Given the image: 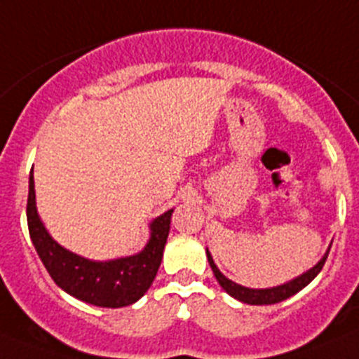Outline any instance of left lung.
<instances>
[{
  "label": "left lung",
  "mask_w": 359,
  "mask_h": 359,
  "mask_svg": "<svg viewBox=\"0 0 359 359\" xmlns=\"http://www.w3.org/2000/svg\"><path fill=\"white\" fill-rule=\"evenodd\" d=\"M331 244H329V248L325 250V253H323L322 259H320V261L316 262L313 268H309L307 271H304L302 275H298V277L291 278V280L284 282V284H278V286H273V287L241 286V284L230 280V278L224 277V275L219 271V268L215 266V262H214V259H212L208 248H207V259H208V264H210L212 271H214L215 280L219 282V286L223 287V290L226 291L230 297H233L236 300H239V302L250 304V306H269V304L282 302V300H286V298L293 297L294 293H298L300 290H304V287H306L307 284H309V282L313 280V278H315L320 271H322L323 264H325V259H327V255H329V250H331Z\"/></svg>",
  "instance_id": "obj_1"
}]
</instances>
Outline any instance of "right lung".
Returning <instances> with one entry per match:
<instances>
[{"mask_svg":"<svg viewBox=\"0 0 359 359\" xmlns=\"http://www.w3.org/2000/svg\"><path fill=\"white\" fill-rule=\"evenodd\" d=\"M172 212L170 208L149 223L147 244L138 253L93 261L73 253L50 236L37 212L34 170L28 180V231L37 255L62 291L97 307L131 306L147 293L161 264Z\"/></svg>","mask_w":359,"mask_h":359,"instance_id":"right-lung-1","label":"right lung"}]
</instances>
